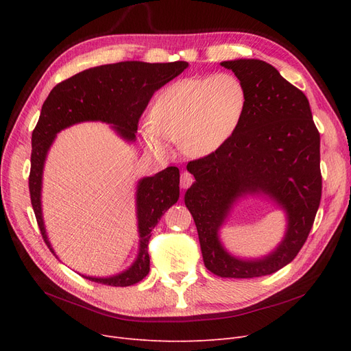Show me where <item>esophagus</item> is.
<instances>
[{
    "instance_id": "esophagus-1",
    "label": "esophagus",
    "mask_w": 351,
    "mask_h": 351,
    "mask_svg": "<svg viewBox=\"0 0 351 351\" xmlns=\"http://www.w3.org/2000/svg\"><path fill=\"white\" fill-rule=\"evenodd\" d=\"M192 182H193V176L189 172L185 171L180 175V188L182 189H188L192 185Z\"/></svg>"
}]
</instances>
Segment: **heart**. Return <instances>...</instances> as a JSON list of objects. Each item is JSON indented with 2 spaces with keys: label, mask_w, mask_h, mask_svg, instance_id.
I'll list each match as a JSON object with an SVG mask.
<instances>
[{
  "label": "heart",
  "mask_w": 351,
  "mask_h": 351,
  "mask_svg": "<svg viewBox=\"0 0 351 351\" xmlns=\"http://www.w3.org/2000/svg\"><path fill=\"white\" fill-rule=\"evenodd\" d=\"M247 104L246 88L232 73L192 77L166 86L156 97L142 128V139L160 156L171 143L191 156H208L236 132Z\"/></svg>",
  "instance_id": "heart-1"
}]
</instances>
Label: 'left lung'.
Masks as SVG:
<instances>
[{"label": "left lung", "mask_w": 351, "mask_h": 351, "mask_svg": "<svg viewBox=\"0 0 351 351\" xmlns=\"http://www.w3.org/2000/svg\"><path fill=\"white\" fill-rule=\"evenodd\" d=\"M220 65L246 88L245 115L232 138L186 169L195 176L185 193L208 270L220 278L252 279L289 265L310 233L322 197L320 134L306 95L261 60ZM245 195H263L287 215L282 242L269 255L245 260L219 241L232 206Z\"/></svg>", "instance_id": "1"}]
</instances>
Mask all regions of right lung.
Returning <instances> with one entry per match:
<instances>
[{"label": "right lung", "instance_id": "obj_1", "mask_svg": "<svg viewBox=\"0 0 351 351\" xmlns=\"http://www.w3.org/2000/svg\"><path fill=\"white\" fill-rule=\"evenodd\" d=\"M189 66L185 61L149 64L125 61L85 69L57 86L45 99L41 115L32 132L29 195L32 209L44 242L55 254L48 241L43 217V175L51 146L64 129L81 122H104L118 136L134 143L138 121L155 92ZM179 199V169L176 166L145 176L136 185V219L139 250L135 262L121 273L106 278H82L101 285L126 287L141 282L149 273L147 243L162 215ZM55 257H58L55 254Z\"/></svg>", "mask_w": 351, "mask_h": 351}]
</instances>
